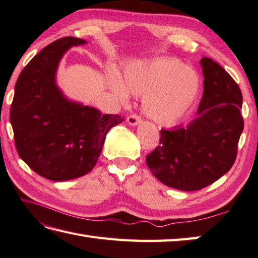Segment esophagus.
Listing matches in <instances>:
<instances>
[{"instance_id":"esophagus-1","label":"esophagus","mask_w":258,"mask_h":258,"mask_svg":"<svg viewBox=\"0 0 258 258\" xmlns=\"http://www.w3.org/2000/svg\"><path fill=\"white\" fill-rule=\"evenodd\" d=\"M141 123V118H140V116L137 114H133V115H130L127 117V124L131 126H137L138 124Z\"/></svg>"}]
</instances>
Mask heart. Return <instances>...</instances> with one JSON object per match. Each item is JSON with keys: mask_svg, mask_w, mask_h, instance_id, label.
<instances>
[{"mask_svg": "<svg viewBox=\"0 0 258 258\" xmlns=\"http://www.w3.org/2000/svg\"><path fill=\"white\" fill-rule=\"evenodd\" d=\"M110 88L120 100L128 92L143 97V111L161 125H172L188 114L201 92V78L177 58L166 57L134 63L125 70L123 81L114 79Z\"/></svg>", "mask_w": 258, "mask_h": 258, "instance_id": "1", "label": "heart"}]
</instances>
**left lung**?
<instances>
[{
    "mask_svg": "<svg viewBox=\"0 0 258 258\" xmlns=\"http://www.w3.org/2000/svg\"><path fill=\"white\" fill-rule=\"evenodd\" d=\"M200 63L204 90L198 116L186 126L161 130L160 144L147 156L154 177L186 191L202 189L230 170L243 130L238 84L213 59Z\"/></svg>",
    "mask_w": 258,
    "mask_h": 258,
    "instance_id": "1",
    "label": "left lung"
}]
</instances>
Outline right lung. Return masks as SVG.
Masks as SVG:
<instances>
[{"mask_svg":"<svg viewBox=\"0 0 258 258\" xmlns=\"http://www.w3.org/2000/svg\"><path fill=\"white\" fill-rule=\"evenodd\" d=\"M84 44V39L64 37L46 46L16 83L10 120L18 154L49 180H70L91 171L108 131L124 120L68 99L56 84L63 55Z\"/></svg>","mask_w":258,"mask_h":258,"instance_id":"obj_1","label":"right lung"}]
</instances>
